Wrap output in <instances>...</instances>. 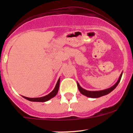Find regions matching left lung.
Segmentation results:
<instances>
[{
    "label": "left lung",
    "instance_id": "obj_1",
    "mask_svg": "<svg viewBox=\"0 0 133 133\" xmlns=\"http://www.w3.org/2000/svg\"><path fill=\"white\" fill-rule=\"evenodd\" d=\"M122 76V73L120 75V77H119L118 80L116 82V84L115 85H112L111 88H108V89H104V90H101V91H88L86 89H84L79 85L78 83L77 82V86L78 88V90L80 91V92H81V94H82L83 95H85V96H88L89 98H99L101 97V96H104V95H106L110 93L112 91H113L115 88H116V86L118 85V84L120 82V80H121Z\"/></svg>",
    "mask_w": 133,
    "mask_h": 133
}]
</instances>
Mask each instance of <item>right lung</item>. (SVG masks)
<instances>
[{
	"instance_id": "add662e5",
	"label": "right lung",
	"mask_w": 133,
	"mask_h": 133,
	"mask_svg": "<svg viewBox=\"0 0 133 133\" xmlns=\"http://www.w3.org/2000/svg\"><path fill=\"white\" fill-rule=\"evenodd\" d=\"M59 85H60V78L58 79V81H57V84H56L55 87L54 89L50 93H49L48 95H45V96H42V97H39V98H28L25 97V96H22V97L24 98L26 100H29L31 102H44L48 101L49 100H50L52 98L55 97V96L57 95V94L58 93V89H59Z\"/></svg>"
}]
</instances>
